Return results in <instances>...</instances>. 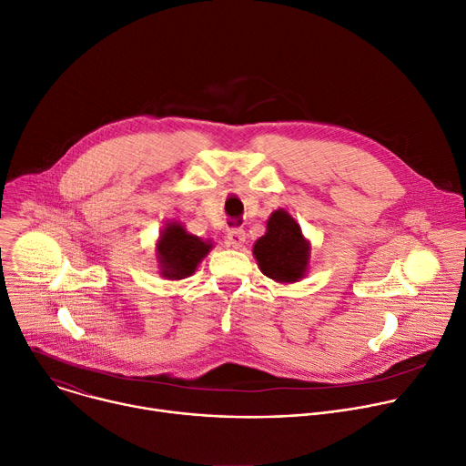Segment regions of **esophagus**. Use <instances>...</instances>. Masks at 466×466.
I'll return each instance as SVG.
<instances>
[{
	"label": "esophagus",
	"instance_id": "obj_1",
	"mask_svg": "<svg viewBox=\"0 0 466 466\" xmlns=\"http://www.w3.org/2000/svg\"><path fill=\"white\" fill-rule=\"evenodd\" d=\"M228 240H229V244H231L233 248H240V246L244 244V240H246L244 229H240V228L229 229V231H228Z\"/></svg>",
	"mask_w": 466,
	"mask_h": 466
}]
</instances>
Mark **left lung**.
I'll list each match as a JSON object with an SVG mask.
<instances>
[{"label":"left lung","instance_id":"1","mask_svg":"<svg viewBox=\"0 0 466 466\" xmlns=\"http://www.w3.org/2000/svg\"><path fill=\"white\" fill-rule=\"evenodd\" d=\"M253 255L267 278L279 283H292L305 274L309 246L296 220L279 209L272 213L267 224V235L255 242Z\"/></svg>","mask_w":466,"mask_h":466}]
</instances>
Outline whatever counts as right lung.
<instances>
[{
  "mask_svg": "<svg viewBox=\"0 0 466 466\" xmlns=\"http://www.w3.org/2000/svg\"><path fill=\"white\" fill-rule=\"evenodd\" d=\"M213 244L188 235L183 226L170 224L157 244L161 274L170 279H183L192 276L203 257L209 253Z\"/></svg>",
  "mask_w": 466,
  "mask_h": 466,
  "instance_id": "add662e5",
  "label": "right lung"
}]
</instances>
